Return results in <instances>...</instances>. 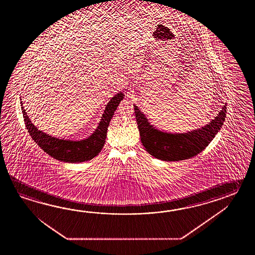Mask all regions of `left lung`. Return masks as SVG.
<instances>
[{"label":"left lung","instance_id":"left-lung-1","mask_svg":"<svg viewBox=\"0 0 255 255\" xmlns=\"http://www.w3.org/2000/svg\"><path fill=\"white\" fill-rule=\"evenodd\" d=\"M226 106L222 107L216 118L209 124L199 129L180 134L167 133L155 128L145 115L134 106L141 142L151 156L165 161H179L194 157L211 143L221 129L226 118Z\"/></svg>","mask_w":255,"mask_h":255}]
</instances>
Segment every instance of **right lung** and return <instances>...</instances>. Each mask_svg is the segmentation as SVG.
<instances>
[{
    "instance_id": "add662e5",
    "label": "right lung",
    "mask_w": 255,
    "mask_h": 255,
    "mask_svg": "<svg viewBox=\"0 0 255 255\" xmlns=\"http://www.w3.org/2000/svg\"><path fill=\"white\" fill-rule=\"evenodd\" d=\"M123 98L124 93H118L115 95L106 106L101 120L92 135L83 140L76 141L56 138L39 130L30 120L22 102L21 103L22 116L28 132L43 151L63 162L78 163L91 160L101 151L106 142L109 122Z\"/></svg>"
}]
</instances>
